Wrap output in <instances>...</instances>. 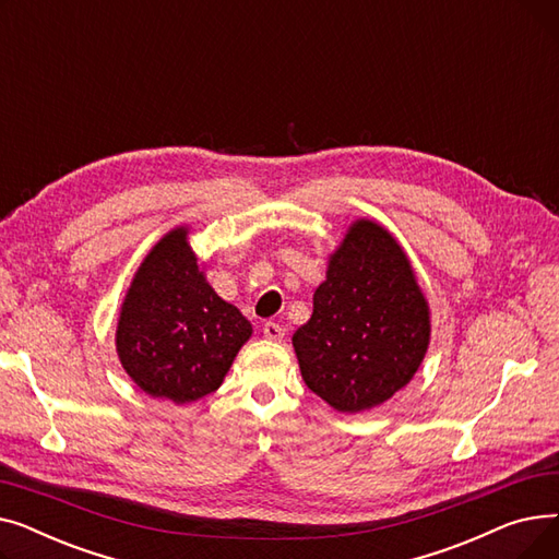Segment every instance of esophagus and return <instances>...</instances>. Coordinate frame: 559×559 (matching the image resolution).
I'll use <instances>...</instances> for the list:
<instances>
[{"label":"esophagus","mask_w":559,"mask_h":559,"mask_svg":"<svg viewBox=\"0 0 559 559\" xmlns=\"http://www.w3.org/2000/svg\"><path fill=\"white\" fill-rule=\"evenodd\" d=\"M262 333H264V337L272 340V342H281L285 337V329L274 324V321H267V324L262 326Z\"/></svg>","instance_id":"obj_1"}]
</instances>
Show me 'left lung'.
<instances>
[{
  "label": "left lung",
  "instance_id": "8db88e82",
  "mask_svg": "<svg viewBox=\"0 0 559 559\" xmlns=\"http://www.w3.org/2000/svg\"><path fill=\"white\" fill-rule=\"evenodd\" d=\"M428 344L430 306L407 253L383 224L356 219L292 335L306 385L337 413H365L415 378Z\"/></svg>",
  "mask_w": 559,
  "mask_h": 559
}]
</instances>
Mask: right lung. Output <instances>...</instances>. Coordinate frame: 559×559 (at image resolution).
Instances as JSON below:
<instances>
[{"label":"right lung","mask_w":559,"mask_h":559,"mask_svg":"<svg viewBox=\"0 0 559 559\" xmlns=\"http://www.w3.org/2000/svg\"><path fill=\"white\" fill-rule=\"evenodd\" d=\"M188 235L190 226H176L144 255L115 329L129 378L144 394L176 405L215 392L253 333L205 278Z\"/></svg>","instance_id":"1"}]
</instances>
